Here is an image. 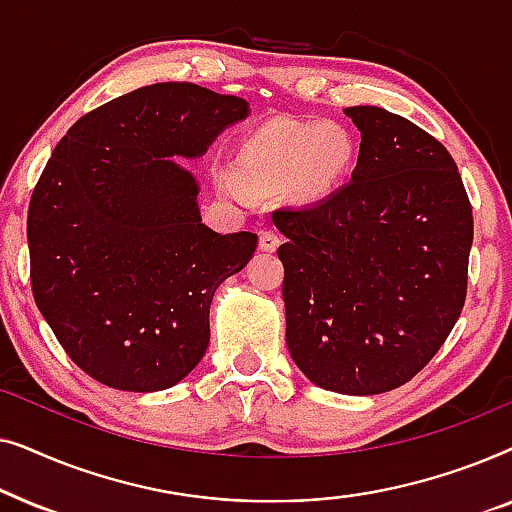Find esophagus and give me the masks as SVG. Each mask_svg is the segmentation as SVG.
<instances>
[{"instance_id":"34e87169","label":"esophagus","mask_w":512,"mask_h":512,"mask_svg":"<svg viewBox=\"0 0 512 512\" xmlns=\"http://www.w3.org/2000/svg\"><path fill=\"white\" fill-rule=\"evenodd\" d=\"M279 235L275 230H261V235H258V247L261 251H275L279 247Z\"/></svg>"}]
</instances>
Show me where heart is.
I'll use <instances>...</instances> for the list:
<instances>
[{"label":"heart","instance_id":"1","mask_svg":"<svg viewBox=\"0 0 512 512\" xmlns=\"http://www.w3.org/2000/svg\"><path fill=\"white\" fill-rule=\"evenodd\" d=\"M349 163V142L331 125H275L254 135L242 149L240 174L219 170L221 191L244 198L247 186L272 191L291 184L300 195H321Z\"/></svg>","mask_w":512,"mask_h":512}]
</instances>
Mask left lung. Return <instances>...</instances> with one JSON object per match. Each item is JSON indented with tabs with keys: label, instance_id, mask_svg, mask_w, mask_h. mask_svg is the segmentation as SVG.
Instances as JSON below:
<instances>
[{
	"label": "left lung",
	"instance_id": "8db88e82",
	"mask_svg": "<svg viewBox=\"0 0 512 512\" xmlns=\"http://www.w3.org/2000/svg\"><path fill=\"white\" fill-rule=\"evenodd\" d=\"M345 114L361 132L352 181L272 221L291 359L321 389L373 396L412 380L457 324L473 212L436 137L380 107Z\"/></svg>",
	"mask_w": 512,
	"mask_h": 512
}]
</instances>
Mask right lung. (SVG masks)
Returning a JSON list of instances; mask_svg holds the SVG:
<instances>
[{"instance_id":"add662e5","label":"right lung","mask_w":512,"mask_h":512,"mask_svg":"<svg viewBox=\"0 0 512 512\" xmlns=\"http://www.w3.org/2000/svg\"><path fill=\"white\" fill-rule=\"evenodd\" d=\"M247 100L195 83H153L76 121L27 212L34 303L69 359L121 391H160L198 366L209 305L254 256V233L200 219L198 158L247 118Z\"/></svg>"}]
</instances>
